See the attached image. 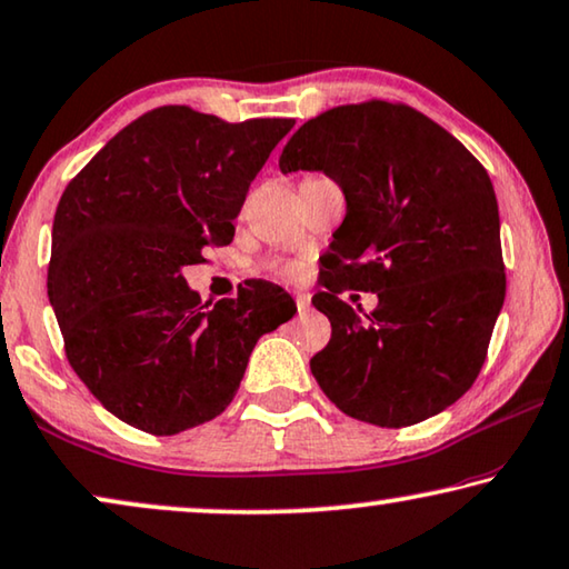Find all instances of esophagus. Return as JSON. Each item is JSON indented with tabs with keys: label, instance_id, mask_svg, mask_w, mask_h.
I'll return each mask as SVG.
<instances>
[{
	"label": "esophagus",
	"instance_id": "34e87169",
	"mask_svg": "<svg viewBox=\"0 0 569 569\" xmlns=\"http://www.w3.org/2000/svg\"><path fill=\"white\" fill-rule=\"evenodd\" d=\"M293 299H296V309H299V315H303V311H307V309L311 307V299H309V293H296Z\"/></svg>",
	"mask_w": 569,
	"mask_h": 569
}]
</instances>
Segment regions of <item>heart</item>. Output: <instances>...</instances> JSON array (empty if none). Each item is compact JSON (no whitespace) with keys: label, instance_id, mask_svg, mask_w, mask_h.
Segmentation results:
<instances>
[{"label":"heart","instance_id":"obj_1","mask_svg":"<svg viewBox=\"0 0 569 569\" xmlns=\"http://www.w3.org/2000/svg\"><path fill=\"white\" fill-rule=\"evenodd\" d=\"M296 270H299V268H296L293 262H273V266H270V273H276L281 278H293Z\"/></svg>","mask_w":569,"mask_h":569}]
</instances>
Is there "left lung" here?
Instances as JSON below:
<instances>
[{
	"label": "left lung",
	"mask_w": 569,
	"mask_h": 569,
	"mask_svg": "<svg viewBox=\"0 0 569 569\" xmlns=\"http://www.w3.org/2000/svg\"><path fill=\"white\" fill-rule=\"evenodd\" d=\"M322 170L348 213L311 303L332 338L311 373L350 418L407 428L467 395L506 301L500 216L479 159L405 102L325 110L296 131L281 172ZM371 290L368 318L341 301Z\"/></svg>",
	"instance_id": "obj_1"
}]
</instances>
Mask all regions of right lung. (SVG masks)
Here are the masks:
<instances>
[{
  "label": "right lung",
  "instance_id": "1",
  "mask_svg": "<svg viewBox=\"0 0 569 569\" xmlns=\"http://www.w3.org/2000/svg\"><path fill=\"white\" fill-rule=\"evenodd\" d=\"M291 118L227 123L188 106L118 131L63 190L48 299L69 366L118 420L174 436L227 410L262 335L293 317L281 286L244 281L213 307L182 268L234 239L254 174Z\"/></svg>",
  "mask_w": 569,
  "mask_h": 569
}]
</instances>
